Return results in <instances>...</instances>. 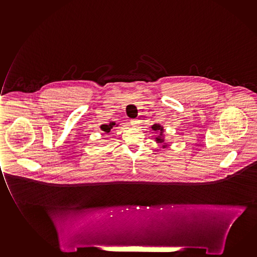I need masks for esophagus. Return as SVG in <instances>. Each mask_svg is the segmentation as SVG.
Here are the masks:
<instances>
[{
  "label": "esophagus",
  "mask_w": 257,
  "mask_h": 257,
  "mask_svg": "<svg viewBox=\"0 0 257 257\" xmlns=\"http://www.w3.org/2000/svg\"><path fill=\"white\" fill-rule=\"evenodd\" d=\"M131 124H132V126L137 128V127L139 126L138 120H136V119H133V120H131Z\"/></svg>",
  "instance_id": "obj_1"
}]
</instances>
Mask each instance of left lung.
I'll return each mask as SVG.
<instances>
[{"mask_svg": "<svg viewBox=\"0 0 257 257\" xmlns=\"http://www.w3.org/2000/svg\"><path fill=\"white\" fill-rule=\"evenodd\" d=\"M151 129L154 131L156 134H158L157 135H155V142L158 143V144H162V148L163 149H166L167 147L170 146L168 144L167 142H165L164 139V129L163 125H161L160 123H154Z\"/></svg>", "mask_w": 257, "mask_h": 257, "instance_id": "1", "label": "left lung"}]
</instances>
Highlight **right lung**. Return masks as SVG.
I'll use <instances>...</instances> for the list:
<instances>
[{
	"mask_svg": "<svg viewBox=\"0 0 257 257\" xmlns=\"http://www.w3.org/2000/svg\"><path fill=\"white\" fill-rule=\"evenodd\" d=\"M116 126H118V124H116L115 122H110L108 124H101L100 128V130L102 131V132H104L106 134H108L113 127Z\"/></svg>",
	"mask_w": 257,
	"mask_h": 257,
	"instance_id": "add662e5",
	"label": "right lung"
}]
</instances>
